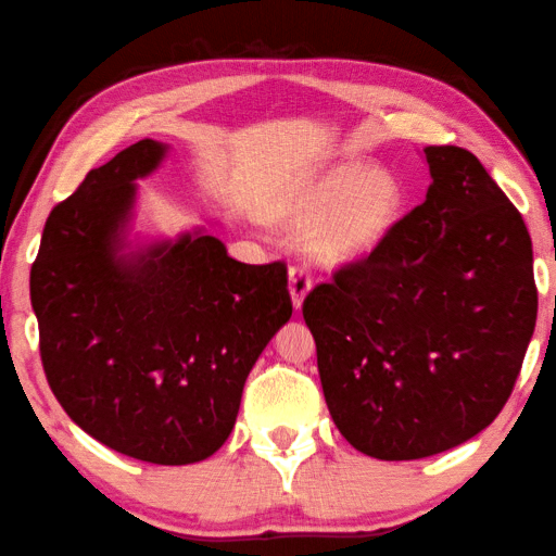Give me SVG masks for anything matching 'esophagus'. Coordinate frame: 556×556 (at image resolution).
<instances>
[{"mask_svg":"<svg viewBox=\"0 0 556 556\" xmlns=\"http://www.w3.org/2000/svg\"><path fill=\"white\" fill-rule=\"evenodd\" d=\"M311 285H313L311 275L304 265H294L289 269V294L296 308H301V304H304V299L311 291Z\"/></svg>","mask_w":556,"mask_h":556,"instance_id":"esophagus-1","label":"esophagus"}]
</instances>
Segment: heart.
Masks as SVG:
<instances>
[{
	"label": "heart",
	"instance_id": "b5f03b06",
	"mask_svg": "<svg viewBox=\"0 0 556 556\" xmlns=\"http://www.w3.org/2000/svg\"><path fill=\"white\" fill-rule=\"evenodd\" d=\"M406 204L401 179L387 167L336 165L289 206L296 230H313V250L326 262L367 257L396 228Z\"/></svg>",
	"mask_w": 556,
	"mask_h": 556
}]
</instances>
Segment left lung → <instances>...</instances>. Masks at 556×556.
<instances>
[{"label": "left lung", "instance_id": "8db88e82", "mask_svg": "<svg viewBox=\"0 0 556 556\" xmlns=\"http://www.w3.org/2000/svg\"><path fill=\"white\" fill-rule=\"evenodd\" d=\"M422 153L426 201L304 299L332 420L387 462L430 457L491 426L538 320L520 211L469 150Z\"/></svg>", "mask_w": 556, "mask_h": 556}]
</instances>
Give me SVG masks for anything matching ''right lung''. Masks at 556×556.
Instances as JSON below:
<instances>
[{"label":"right lung","instance_id":"1","mask_svg":"<svg viewBox=\"0 0 556 556\" xmlns=\"http://www.w3.org/2000/svg\"><path fill=\"white\" fill-rule=\"evenodd\" d=\"M138 140L50 211L31 267L40 362L65 413L126 457L194 464L236 426L245 379L291 318L287 265H245L204 230L124 252Z\"/></svg>","mask_w":556,"mask_h":556}]
</instances>
